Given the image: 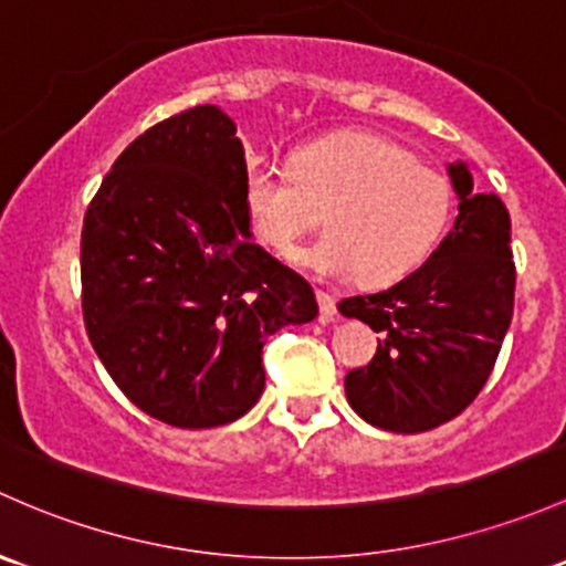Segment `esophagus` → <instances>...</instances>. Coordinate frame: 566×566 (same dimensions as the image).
<instances>
[{
	"mask_svg": "<svg viewBox=\"0 0 566 566\" xmlns=\"http://www.w3.org/2000/svg\"><path fill=\"white\" fill-rule=\"evenodd\" d=\"M317 303H319V319H323V323L336 319V301H333V295L325 293V290H317Z\"/></svg>",
	"mask_w": 566,
	"mask_h": 566,
	"instance_id": "1",
	"label": "esophagus"
}]
</instances>
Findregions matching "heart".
<instances>
[{
  "label": "heart",
  "instance_id": "heart-1",
  "mask_svg": "<svg viewBox=\"0 0 566 566\" xmlns=\"http://www.w3.org/2000/svg\"><path fill=\"white\" fill-rule=\"evenodd\" d=\"M252 233L290 254L323 224L328 233L295 254L323 279L392 284L433 254L453 213V187L412 151L371 133L328 135L290 154L287 165L258 163L243 181Z\"/></svg>",
  "mask_w": 566,
  "mask_h": 566
}]
</instances>
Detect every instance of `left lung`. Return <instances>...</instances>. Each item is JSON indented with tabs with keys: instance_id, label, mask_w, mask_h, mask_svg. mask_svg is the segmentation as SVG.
Masks as SVG:
<instances>
[{
	"instance_id": "left-lung-1",
	"label": "left lung",
	"mask_w": 566,
	"mask_h": 566,
	"mask_svg": "<svg viewBox=\"0 0 566 566\" xmlns=\"http://www.w3.org/2000/svg\"><path fill=\"white\" fill-rule=\"evenodd\" d=\"M458 217L437 252L407 279L338 303L344 317L379 333L377 355L344 379L366 423L420 433L461 415L483 390L513 319L510 213L478 195L467 165L448 168Z\"/></svg>"
}]
</instances>
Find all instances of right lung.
Listing matches in <instances>:
<instances>
[{"mask_svg": "<svg viewBox=\"0 0 566 566\" xmlns=\"http://www.w3.org/2000/svg\"><path fill=\"white\" fill-rule=\"evenodd\" d=\"M243 181L233 118L195 105L129 143L83 217L88 342L168 426L247 415L265 388V338L317 317L306 279L252 241Z\"/></svg>", "mask_w": 566, "mask_h": 566, "instance_id": "right-lung-1", "label": "right lung"}]
</instances>
